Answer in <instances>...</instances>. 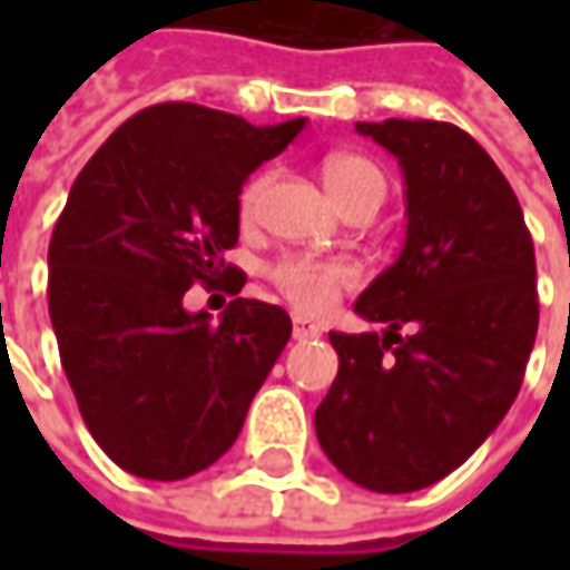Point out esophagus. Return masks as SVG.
Masks as SVG:
<instances>
[{"label":"esophagus","mask_w":570,"mask_h":570,"mask_svg":"<svg viewBox=\"0 0 570 570\" xmlns=\"http://www.w3.org/2000/svg\"><path fill=\"white\" fill-rule=\"evenodd\" d=\"M292 336H295L297 342L317 340V336H320V326H317V323H311V320L295 317V320H292Z\"/></svg>","instance_id":"obj_1"}]
</instances>
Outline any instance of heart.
I'll use <instances>...</instances> for the list:
<instances>
[{"label":"heart","instance_id":"obj_1","mask_svg":"<svg viewBox=\"0 0 570 570\" xmlns=\"http://www.w3.org/2000/svg\"><path fill=\"white\" fill-rule=\"evenodd\" d=\"M323 180L330 193L336 196L340 206L358 203V199H374L377 206L386 196V177L371 158L362 155H333L323 165ZM269 189V174H256L240 189V218L250 222L263 206V196ZM273 282L282 295L295 304L304 314H323L342 288L358 282V266L348 259H320L307 253H292L282 256L273 266Z\"/></svg>","mask_w":570,"mask_h":570}]
</instances>
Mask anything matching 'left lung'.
<instances>
[{"mask_svg":"<svg viewBox=\"0 0 570 570\" xmlns=\"http://www.w3.org/2000/svg\"><path fill=\"white\" fill-rule=\"evenodd\" d=\"M405 180V244L330 333L340 374L317 405L323 453L355 485L419 492L463 466L520 393L539 326L537 256L514 189L453 122H355ZM410 326L405 337L399 333Z\"/></svg>","mask_w":570,"mask_h":570,"instance_id":"left-lung-1","label":"left lung"}]
</instances>
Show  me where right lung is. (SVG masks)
<instances>
[{
	"label": "right lung",
	"instance_id": "add662e5",
	"mask_svg": "<svg viewBox=\"0 0 570 570\" xmlns=\"http://www.w3.org/2000/svg\"><path fill=\"white\" fill-rule=\"evenodd\" d=\"M307 120L253 126L199 104L145 107L100 145L50 237V320L78 412L100 450L139 479L174 482L237 441L256 390L292 336L282 307L234 297L189 314L193 282L247 275L240 187Z\"/></svg>",
	"mask_w": 570,
	"mask_h": 570
}]
</instances>
